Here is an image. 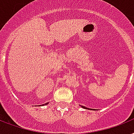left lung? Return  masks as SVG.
<instances>
[{
    "mask_svg": "<svg viewBox=\"0 0 134 134\" xmlns=\"http://www.w3.org/2000/svg\"><path fill=\"white\" fill-rule=\"evenodd\" d=\"M82 108H84V109H89V108L85 107H83V106H82Z\"/></svg>",
    "mask_w": 134,
    "mask_h": 134,
    "instance_id": "left-lung-1",
    "label": "left lung"
}]
</instances>
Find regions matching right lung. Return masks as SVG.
Masks as SVG:
<instances>
[{
	"label": "right lung",
	"instance_id": "1",
	"mask_svg": "<svg viewBox=\"0 0 134 134\" xmlns=\"http://www.w3.org/2000/svg\"><path fill=\"white\" fill-rule=\"evenodd\" d=\"M48 104V103H46V104H42V106H44V105H46V104ZM40 106H41V105H40Z\"/></svg>",
	"mask_w": 134,
	"mask_h": 134
}]
</instances>
